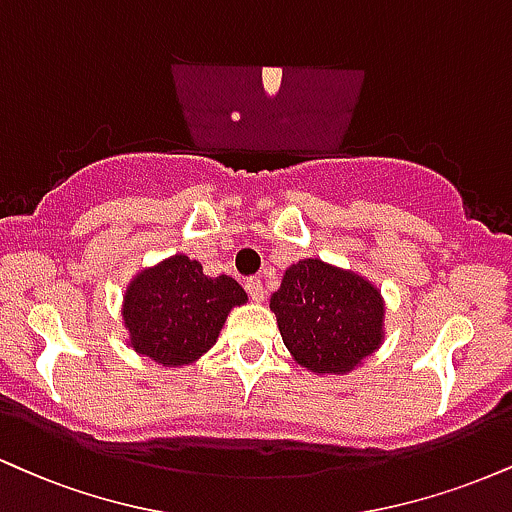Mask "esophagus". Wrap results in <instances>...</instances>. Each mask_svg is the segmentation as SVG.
Here are the masks:
<instances>
[{
  "instance_id": "1",
  "label": "esophagus",
  "mask_w": 512,
  "mask_h": 512,
  "mask_svg": "<svg viewBox=\"0 0 512 512\" xmlns=\"http://www.w3.org/2000/svg\"><path fill=\"white\" fill-rule=\"evenodd\" d=\"M245 291H248L250 298L257 300V303L264 300V286H262L260 276H250V279L245 281Z\"/></svg>"
}]
</instances>
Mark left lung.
Masks as SVG:
<instances>
[{
	"label": "left lung",
	"mask_w": 512,
	"mask_h": 512,
	"mask_svg": "<svg viewBox=\"0 0 512 512\" xmlns=\"http://www.w3.org/2000/svg\"><path fill=\"white\" fill-rule=\"evenodd\" d=\"M269 307L291 355L319 374L350 372L379 348L384 334L377 288L322 260L288 267Z\"/></svg>",
	"instance_id": "left-lung-1"
}]
</instances>
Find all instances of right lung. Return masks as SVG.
I'll return each instance as SVG.
<instances>
[{
    "instance_id": "1",
    "label": "right lung",
    "mask_w": 512,
    "mask_h": 512,
    "mask_svg": "<svg viewBox=\"0 0 512 512\" xmlns=\"http://www.w3.org/2000/svg\"><path fill=\"white\" fill-rule=\"evenodd\" d=\"M245 300L236 279H209L200 262L176 255L135 276L123 298V322L135 353L166 367L190 365L217 343L231 307Z\"/></svg>"
}]
</instances>
